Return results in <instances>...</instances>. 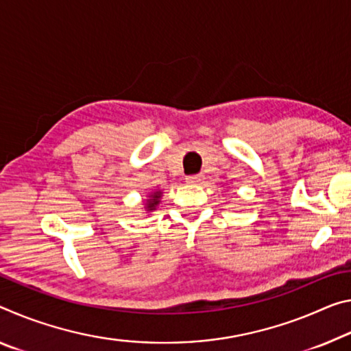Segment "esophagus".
I'll return each instance as SVG.
<instances>
[{
  "mask_svg": "<svg viewBox=\"0 0 351 351\" xmlns=\"http://www.w3.org/2000/svg\"><path fill=\"white\" fill-rule=\"evenodd\" d=\"M204 180L203 175H189L186 178V181L189 182V184H199Z\"/></svg>",
  "mask_w": 351,
  "mask_h": 351,
  "instance_id": "esophagus-1",
  "label": "esophagus"
}]
</instances>
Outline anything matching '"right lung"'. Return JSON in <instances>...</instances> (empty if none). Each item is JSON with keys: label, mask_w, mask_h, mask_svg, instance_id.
Listing matches in <instances>:
<instances>
[{"label": "right lung", "mask_w": 351, "mask_h": 351, "mask_svg": "<svg viewBox=\"0 0 351 351\" xmlns=\"http://www.w3.org/2000/svg\"><path fill=\"white\" fill-rule=\"evenodd\" d=\"M160 191H158V192H153V193H149V198L147 199V206H145V209L148 210V213H152V210H154L156 209V206L159 204V199H160Z\"/></svg>", "instance_id": "1"}]
</instances>
